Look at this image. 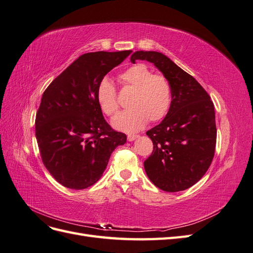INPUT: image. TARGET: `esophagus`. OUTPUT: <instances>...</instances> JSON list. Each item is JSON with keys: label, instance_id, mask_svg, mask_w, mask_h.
Segmentation results:
<instances>
[{"label": "esophagus", "instance_id": "1", "mask_svg": "<svg viewBox=\"0 0 253 253\" xmlns=\"http://www.w3.org/2000/svg\"><path fill=\"white\" fill-rule=\"evenodd\" d=\"M139 137V135H132V134H129V135H127V140L128 141H133V140H135L136 138H138Z\"/></svg>", "mask_w": 253, "mask_h": 253}]
</instances>
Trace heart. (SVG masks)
Masks as SVG:
<instances>
[{
    "label": "heart",
    "mask_w": 253,
    "mask_h": 253,
    "mask_svg": "<svg viewBox=\"0 0 253 253\" xmlns=\"http://www.w3.org/2000/svg\"><path fill=\"white\" fill-rule=\"evenodd\" d=\"M124 88L133 89L128 105L131 109L118 114L113 126L120 131L137 132L148 120L157 122L166 117L172 102L171 84L164 75L153 74L150 68L138 63L118 76ZM97 101L106 116H114L119 110L117 90L112 81L103 78L97 86Z\"/></svg>",
    "instance_id": "heart-1"
}]
</instances>
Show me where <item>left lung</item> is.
<instances>
[{
    "instance_id": "left-lung-1",
    "label": "left lung",
    "mask_w": 253,
    "mask_h": 253,
    "mask_svg": "<svg viewBox=\"0 0 253 253\" xmlns=\"http://www.w3.org/2000/svg\"><path fill=\"white\" fill-rule=\"evenodd\" d=\"M147 60L164 74L172 88L171 108L165 119L147 135L152 154L144 160L150 180L160 190L178 192L208 171L216 145L214 104L192 76L157 51H136L131 61Z\"/></svg>"
}]
</instances>
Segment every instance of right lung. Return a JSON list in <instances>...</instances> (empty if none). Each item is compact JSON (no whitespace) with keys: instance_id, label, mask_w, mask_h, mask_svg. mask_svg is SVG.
Returning <instances> with one entry per match:
<instances>
[{"instance_id":"right-lung-1","label":"right lung","mask_w":253,"mask_h":253,"mask_svg":"<svg viewBox=\"0 0 253 253\" xmlns=\"http://www.w3.org/2000/svg\"><path fill=\"white\" fill-rule=\"evenodd\" d=\"M132 50L80 56L44 90L36 115V137L45 168L61 185L75 190L93 186L113 151L126 135L105 121L97 86Z\"/></svg>"}]
</instances>
